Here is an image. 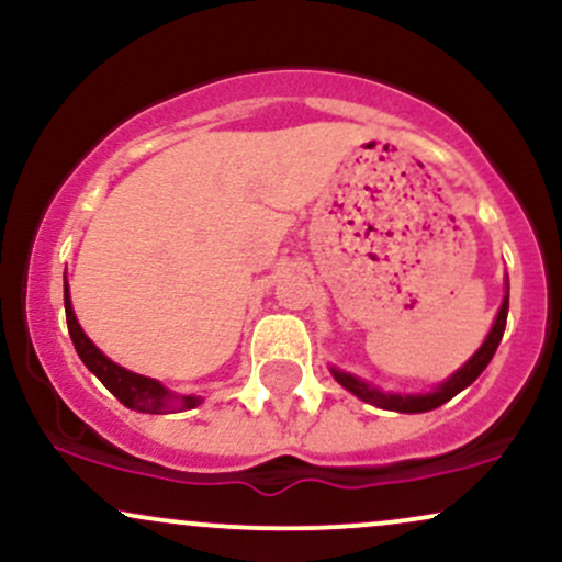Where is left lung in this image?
Instances as JSON below:
<instances>
[{"instance_id": "obj_1", "label": "left lung", "mask_w": 562, "mask_h": 562, "mask_svg": "<svg viewBox=\"0 0 562 562\" xmlns=\"http://www.w3.org/2000/svg\"><path fill=\"white\" fill-rule=\"evenodd\" d=\"M507 306H509V285L505 290V299H502L499 312H496V317H494L492 330H488L486 340H483L479 351H475L473 357H470L468 362L454 372V375H449L443 383H438L436 389L428 393H391V391L378 389V385L367 383V380H362V378L351 375V372L338 370V367H330V372L346 391H351L353 396L362 398V402H367V404L380 406V409L406 412V415H415V412H430V409H436V406L447 404L449 398H454L460 391H465L468 385L473 383V380L479 378L483 370H486L488 362H492L496 346H499L502 335H505Z\"/></svg>"}]
</instances>
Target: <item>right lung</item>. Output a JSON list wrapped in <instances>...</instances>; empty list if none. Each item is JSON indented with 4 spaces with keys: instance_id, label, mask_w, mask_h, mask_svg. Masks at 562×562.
I'll list each match as a JSON object with an SVG mask.
<instances>
[{
    "instance_id": "1",
    "label": "right lung",
    "mask_w": 562,
    "mask_h": 562,
    "mask_svg": "<svg viewBox=\"0 0 562 562\" xmlns=\"http://www.w3.org/2000/svg\"><path fill=\"white\" fill-rule=\"evenodd\" d=\"M63 299H66V319H68V333L70 340H74L76 353L81 357V362L87 364V370L97 375L102 385L119 398L121 404L128 406L134 412H147V415H166V412H182V409H195V406L203 402L200 396H192V393H173L166 389L164 383L156 378L137 375V372L126 370V367L115 364L113 359H108L105 353L97 348L92 340L87 338V333L81 330L79 319L74 314V303H70V290L68 280L63 282Z\"/></svg>"
}]
</instances>
